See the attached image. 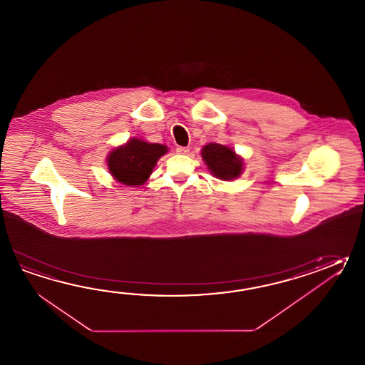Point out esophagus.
<instances>
[{"mask_svg": "<svg viewBox=\"0 0 365 365\" xmlns=\"http://www.w3.org/2000/svg\"><path fill=\"white\" fill-rule=\"evenodd\" d=\"M175 150H177V153H179V155H187L190 152V149L187 148V147H178Z\"/></svg>", "mask_w": 365, "mask_h": 365, "instance_id": "esophagus-1", "label": "esophagus"}]
</instances>
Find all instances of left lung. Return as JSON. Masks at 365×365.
<instances>
[{"instance_id": "obj_1", "label": "left lung", "mask_w": 365, "mask_h": 365, "mask_svg": "<svg viewBox=\"0 0 365 365\" xmlns=\"http://www.w3.org/2000/svg\"><path fill=\"white\" fill-rule=\"evenodd\" d=\"M201 156L217 178L231 180L242 174L243 160L226 145L210 143L202 148Z\"/></svg>"}]
</instances>
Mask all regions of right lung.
Segmentation results:
<instances>
[{"instance_id": "1", "label": "right lung", "mask_w": 365, "mask_h": 365, "mask_svg": "<svg viewBox=\"0 0 365 365\" xmlns=\"http://www.w3.org/2000/svg\"><path fill=\"white\" fill-rule=\"evenodd\" d=\"M168 152L163 144H150L131 139L126 145L114 149L108 157L113 177L126 186H139L148 179L157 160Z\"/></svg>"}]
</instances>
